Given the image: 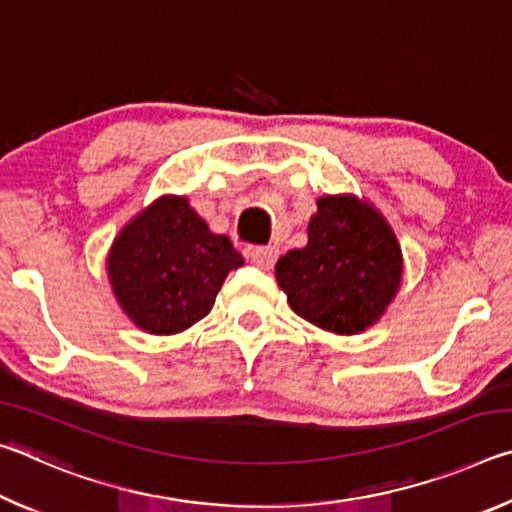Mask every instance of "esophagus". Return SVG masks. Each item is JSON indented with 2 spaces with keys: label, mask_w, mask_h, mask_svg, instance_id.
<instances>
[{
  "label": "esophagus",
  "mask_w": 512,
  "mask_h": 512,
  "mask_svg": "<svg viewBox=\"0 0 512 512\" xmlns=\"http://www.w3.org/2000/svg\"><path fill=\"white\" fill-rule=\"evenodd\" d=\"M246 255L257 268H262V271H271L275 259H277V248H273V246H253V248L246 250Z\"/></svg>",
  "instance_id": "obj_1"
}]
</instances>
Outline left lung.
<instances>
[{"label":"left lung","mask_w":512,"mask_h":512,"mask_svg":"<svg viewBox=\"0 0 512 512\" xmlns=\"http://www.w3.org/2000/svg\"><path fill=\"white\" fill-rule=\"evenodd\" d=\"M307 237L275 264L291 309L334 334L375 325L402 282V248L388 221L352 194L323 196Z\"/></svg>","instance_id":"8db88e82"}]
</instances>
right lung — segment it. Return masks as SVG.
I'll return each mask as SVG.
<instances>
[{"label":"right lung","instance_id":"1","mask_svg":"<svg viewBox=\"0 0 512 512\" xmlns=\"http://www.w3.org/2000/svg\"><path fill=\"white\" fill-rule=\"evenodd\" d=\"M244 264L185 196H162L119 232L108 277L124 314L149 334H178L210 314L223 280Z\"/></svg>","mask_w":512,"mask_h":512}]
</instances>
